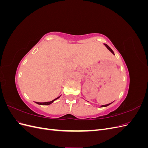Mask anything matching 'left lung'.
<instances>
[{
	"mask_svg": "<svg viewBox=\"0 0 148 148\" xmlns=\"http://www.w3.org/2000/svg\"><path fill=\"white\" fill-rule=\"evenodd\" d=\"M104 45L106 46V47L107 48V49H109V50L112 52V53H113V54H114V51H112V49H110V47L108 46V45H107V44H104ZM112 102H111V103H110V104H106V105H102V106H101V107H107V106H108L109 105H110V104H112Z\"/></svg>",
	"mask_w": 148,
	"mask_h": 148,
	"instance_id": "left-lung-1",
	"label": "left lung"
}]
</instances>
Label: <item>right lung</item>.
<instances>
[{
    "instance_id": "add662e5",
    "label": "right lung",
    "mask_w": 148,
    "mask_h": 148,
    "mask_svg": "<svg viewBox=\"0 0 148 148\" xmlns=\"http://www.w3.org/2000/svg\"><path fill=\"white\" fill-rule=\"evenodd\" d=\"M60 96H59L58 97L56 98L55 99H53V100H52V101H50V102H36V104H39V105H44V106L49 105V104H52V103L53 101H55L56 100L59 99V98Z\"/></svg>"
}]
</instances>
